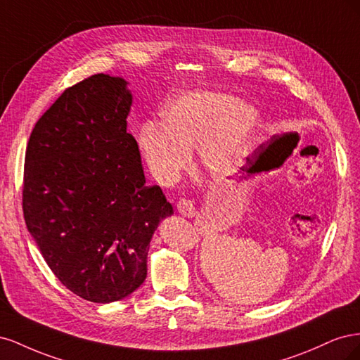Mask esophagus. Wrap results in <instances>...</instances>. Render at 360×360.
<instances>
[{
    "instance_id": "34e87169",
    "label": "esophagus",
    "mask_w": 360,
    "mask_h": 360,
    "mask_svg": "<svg viewBox=\"0 0 360 360\" xmlns=\"http://www.w3.org/2000/svg\"><path fill=\"white\" fill-rule=\"evenodd\" d=\"M177 210L184 217H193L195 214H197V209H195V204L189 198H181L177 202Z\"/></svg>"
}]
</instances>
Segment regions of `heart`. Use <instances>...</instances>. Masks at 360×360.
Wrapping results in <instances>:
<instances>
[{
  "label": "heart",
  "mask_w": 360,
  "mask_h": 360,
  "mask_svg": "<svg viewBox=\"0 0 360 360\" xmlns=\"http://www.w3.org/2000/svg\"><path fill=\"white\" fill-rule=\"evenodd\" d=\"M162 122L139 129L138 144L153 176L163 184L179 179L197 147L202 167L230 176L257 147L261 118L254 106L222 91H193L162 110Z\"/></svg>",
  "instance_id": "b5f03b06"
}]
</instances>
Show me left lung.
I'll use <instances>...</instances> for the list:
<instances>
[{"label": "left lung", "mask_w": 360, "mask_h": 360, "mask_svg": "<svg viewBox=\"0 0 360 360\" xmlns=\"http://www.w3.org/2000/svg\"><path fill=\"white\" fill-rule=\"evenodd\" d=\"M249 160V159H248ZM258 162V160H257ZM257 162L255 163H252V165H249L248 168H246V172H255V171H259V168H257ZM245 168V167H243Z\"/></svg>", "instance_id": "1"}]
</instances>
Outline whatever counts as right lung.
Returning a JSON list of instances; mask_svg holds the SVG:
<instances>
[{
  "label": "right lung",
  "mask_w": 360,
  "mask_h": 360,
  "mask_svg": "<svg viewBox=\"0 0 360 360\" xmlns=\"http://www.w3.org/2000/svg\"><path fill=\"white\" fill-rule=\"evenodd\" d=\"M126 85L97 73L69 86L39 118L25 151L28 231L61 284L94 303L143 284L151 236L172 214L158 184H146L127 134Z\"/></svg>",
  "instance_id": "add662e5"
}]
</instances>
